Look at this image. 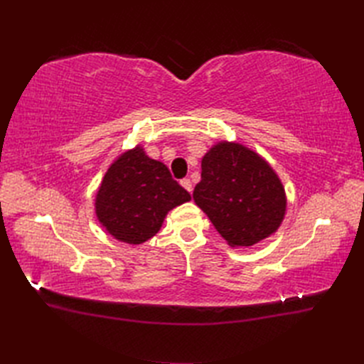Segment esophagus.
Here are the masks:
<instances>
[{
    "label": "esophagus",
    "mask_w": 364,
    "mask_h": 364,
    "mask_svg": "<svg viewBox=\"0 0 364 364\" xmlns=\"http://www.w3.org/2000/svg\"><path fill=\"white\" fill-rule=\"evenodd\" d=\"M181 185L183 186V188H185L186 191H190V193L193 191V182H191L190 179H186V178L182 179V181H181Z\"/></svg>",
    "instance_id": "1"
}]
</instances>
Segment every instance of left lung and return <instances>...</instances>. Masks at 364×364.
I'll return each instance as SVG.
<instances>
[{"mask_svg": "<svg viewBox=\"0 0 364 364\" xmlns=\"http://www.w3.org/2000/svg\"><path fill=\"white\" fill-rule=\"evenodd\" d=\"M193 199L229 246H252L277 230L285 191L270 165L237 142H218L202 159Z\"/></svg>", "mask_w": 364, "mask_h": 364, "instance_id": "left-lung-1", "label": "left lung"}]
</instances>
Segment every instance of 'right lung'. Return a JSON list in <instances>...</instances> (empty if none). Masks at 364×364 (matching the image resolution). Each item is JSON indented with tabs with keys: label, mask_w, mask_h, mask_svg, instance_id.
Instances as JSON below:
<instances>
[{
	"label": "right lung",
	"mask_w": 364,
	"mask_h": 364,
	"mask_svg": "<svg viewBox=\"0 0 364 364\" xmlns=\"http://www.w3.org/2000/svg\"><path fill=\"white\" fill-rule=\"evenodd\" d=\"M190 200V193L171 178L168 168L138 146L124 151L106 171L95 213L114 238L141 245L158 234L170 209Z\"/></svg>",
	"instance_id": "add662e5"
}]
</instances>
